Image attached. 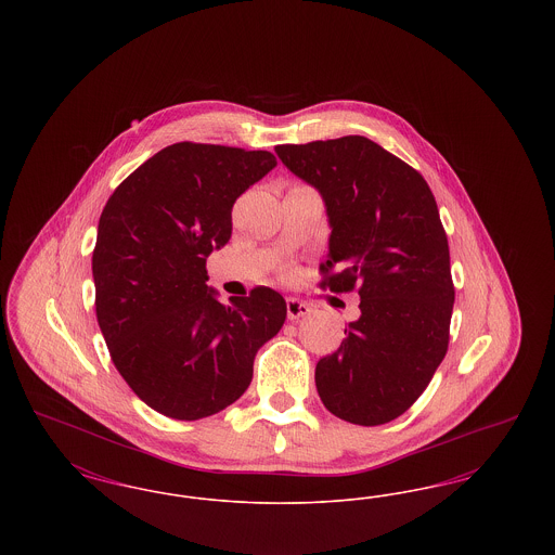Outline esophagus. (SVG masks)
<instances>
[{
  "label": "esophagus",
  "instance_id": "1",
  "mask_svg": "<svg viewBox=\"0 0 555 555\" xmlns=\"http://www.w3.org/2000/svg\"><path fill=\"white\" fill-rule=\"evenodd\" d=\"M310 314V306L297 297H289L287 299V317L289 320H297V318L306 317Z\"/></svg>",
  "mask_w": 555,
  "mask_h": 555
}]
</instances>
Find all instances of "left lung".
Segmentation results:
<instances>
[{
    "label": "left lung",
    "mask_w": 555,
    "mask_h": 555,
    "mask_svg": "<svg viewBox=\"0 0 555 555\" xmlns=\"http://www.w3.org/2000/svg\"><path fill=\"white\" fill-rule=\"evenodd\" d=\"M276 154L326 204L333 231L320 287L360 295V318L317 364L318 396L347 423H391L448 353L455 289L435 195L418 170L360 134Z\"/></svg>",
    "instance_id": "1"
}]
</instances>
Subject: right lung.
I'll return each instance as SVG.
<instances>
[{"label": "right lung", "mask_w": 555, "mask_h": 555, "mask_svg": "<svg viewBox=\"0 0 555 555\" xmlns=\"http://www.w3.org/2000/svg\"><path fill=\"white\" fill-rule=\"evenodd\" d=\"M274 166L262 150L181 141L131 172L100 216L91 264L109 358L168 418L199 421L237 401L287 318L270 287L220 304L206 285V258L229 243L238 195Z\"/></svg>", "instance_id": "1"}]
</instances>
